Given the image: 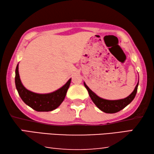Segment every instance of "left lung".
<instances>
[{
	"label": "left lung",
	"instance_id": "8db88e82",
	"mask_svg": "<svg viewBox=\"0 0 154 154\" xmlns=\"http://www.w3.org/2000/svg\"><path fill=\"white\" fill-rule=\"evenodd\" d=\"M84 85L85 88H86L89 95L90 96L91 99L93 101V103L95 104L96 106L97 107L103 112H105L106 113H117L119 111H121L122 109L126 107L127 105H128L133 100L137 92V88L138 85H139V82L135 87L134 90H133L130 94L128 96V97L123 98V99H119V100H106V99H103L102 98L99 97L96 94L92 92L89 88L88 87V85L85 84L84 82Z\"/></svg>",
	"mask_w": 154,
	"mask_h": 154
}]
</instances>
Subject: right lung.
<instances>
[{"label":"right lung","mask_w":154,"mask_h":154,"mask_svg":"<svg viewBox=\"0 0 154 154\" xmlns=\"http://www.w3.org/2000/svg\"><path fill=\"white\" fill-rule=\"evenodd\" d=\"M70 79L60 89L49 94H37L27 90L21 82L18 64L15 69V83L18 94L22 100L28 106L36 111H51L61 105L66 96L67 90L71 84Z\"/></svg>","instance_id":"1"}]
</instances>
